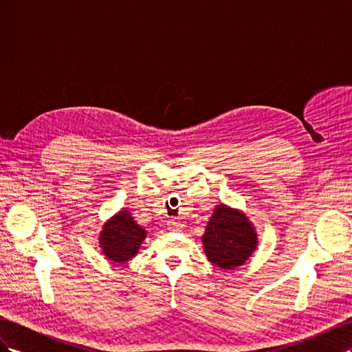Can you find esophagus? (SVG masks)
Segmentation results:
<instances>
[{"label": "esophagus", "instance_id": "34e87169", "mask_svg": "<svg viewBox=\"0 0 352 352\" xmlns=\"http://www.w3.org/2000/svg\"><path fill=\"white\" fill-rule=\"evenodd\" d=\"M168 230H173V232L182 230V223L177 221V220H170L168 221Z\"/></svg>", "mask_w": 352, "mask_h": 352}]
</instances>
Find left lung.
Masks as SVG:
<instances>
[{
	"mask_svg": "<svg viewBox=\"0 0 352 352\" xmlns=\"http://www.w3.org/2000/svg\"><path fill=\"white\" fill-rule=\"evenodd\" d=\"M201 241L210 263L221 270H233L251 257L258 245V235L243 211L219 204Z\"/></svg>",
	"mask_w": 352,
	"mask_h": 352,
	"instance_id": "left-lung-1",
	"label": "left lung"
}]
</instances>
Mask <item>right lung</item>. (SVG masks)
<instances>
[{
	"label": "right lung",
	"instance_id": "1",
	"mask_svg": "<svg viewBox=\"0 0 352 352\" xmlns=\"http://www.w3.org/2000/svg\"><path fill=\"white\" fill-rule=\"evenodd\" d=\"M146 238V230L138 225L129 210H120L102 225L100 247L107 260L124 264L132 260Z\"/></svg>",
	"mask_w": 352,
	"mask_h": 352
}]
</instances>
